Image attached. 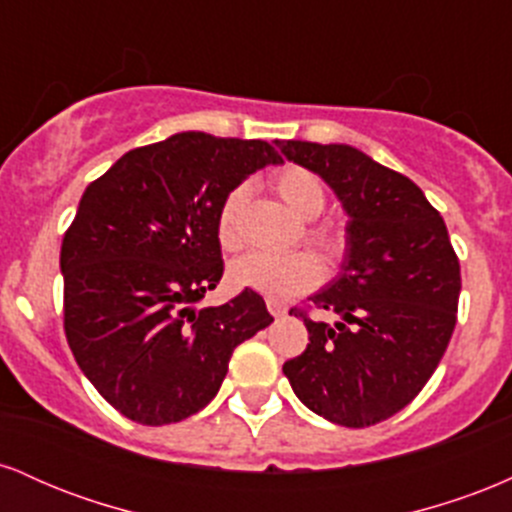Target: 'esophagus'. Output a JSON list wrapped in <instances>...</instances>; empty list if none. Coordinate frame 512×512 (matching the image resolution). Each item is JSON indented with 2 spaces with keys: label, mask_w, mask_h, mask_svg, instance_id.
Instances as JSON below:
<instances>
[{
  "label": "esophagus",
  "mask_w": 512,
  "mask_h": 512,
  "mask_svg": "<svg viewBox=\"0 0 512 512\" xmlns=\"http://www.w3.org/2000/svg\"><path fill=\"white\" fill-rule=\"evenodd\" d=\"M267 308H269V313H272L274 317L286 315V305H284V303H279V301H274V298H269V301H267Z\"/></svg>",
  "instance_id": "1"
}]
</instances>
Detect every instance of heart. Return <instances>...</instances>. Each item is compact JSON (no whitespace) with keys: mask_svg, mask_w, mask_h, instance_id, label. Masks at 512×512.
<instances>
[{"mask_svg":"<svg viewBox=\"0 0 512 512\" xmlns=\"http://www.w3.org/2000/svg\"><path fill=\"white\" fill-rule=\"evenodd\" d=\"M274 187L279 197L296 211L301 219H317L325 211L327 190L320 175L303 166H286L274 175ZM248 199V185H236L221 199L219 214H216V236L226 250H236L240 245L238 219ZM308 238L327 252L330 257H339L344 252L346 236L334 223H313L308 228ZM320 262L310 252H289V255H272V252H248V255L233 260L228 269V279L238 289H250L267 298H289L296 293L308 291L320 281Z\"/></svg>","mask_w":512,"mask_h":512,"instance_id":"b5f03b06","label":"heart"}]
</instances>
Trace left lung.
<instances>
[{
    "label": "left lung",
    "instance_id": "8db88e82",
    "mask_svg": "<svg viewBox=\"0 0 512 512\" xmlns=\"http://www.w3.org/2000/svg\"><path fill=\"white\" fill-rule=\"evenodd\" d=\"M276 146L320 175L349 214L342 272L310 298L337 322L291 308L310 344L284 363V375L305 407L332 424H380L424 390L448 349L460 260L443 216L407 175L346 144Z\"/></svg>",
    "mask_w": 512,
    "mask_h": 512
}]
</instances>
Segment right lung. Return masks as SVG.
Masks as SVG:
<instances>
[{"label": "right lung", "mask_w": 512, "mask_h": 512, "mask_svg": "<svg viewBox=\"0 0 512 512\" xmlns=\"http://www.w3.org/2000/svg\"><path fill=\"white\" fill-rule=\"evenodd\" d=\"M279 151L262 139L180 132L93 180L62 240L69 349L127 419L163 426L216 397L233 349L274 320L245 289L197 310L223 276L221 199Z\"/></svg>", "instance_id": "right-lung-1"}]
</instances>
